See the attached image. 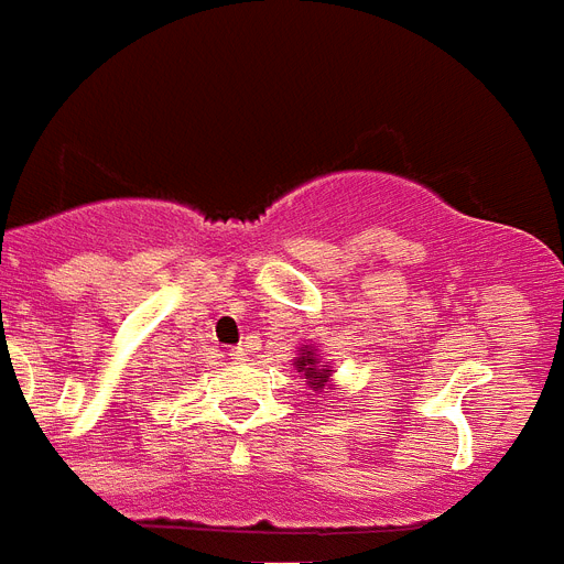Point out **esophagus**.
<instances>
[{
	"instance_id": "1",
	"label": "esophagus",
	"mask_w": 564,
	"mask_h": 564,
	"mask_svg": "<svg viewBox=\"0 0 564 564\" xmlns=\"http://www.w3.org/2000/svg\"><path fill=\"white\" fill-rule=\"evenodd\" d=\"M248 355H250V348L245 346V343H239V346H236V348H232V351H230V360L245 362V360H248Z\"/></svg>"
}]
</instances>
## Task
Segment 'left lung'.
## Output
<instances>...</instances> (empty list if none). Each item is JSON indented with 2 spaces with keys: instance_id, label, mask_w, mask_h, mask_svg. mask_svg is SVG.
Listing matches in <instances>:
<instances>
[{
  "instance_id": "1",
  "label": "left lung",
  "mask_w": 564,
  "mask_h": 564,
  "mask_svg": "<svg viewBox=\"0 0 564 564\" xmlns=\"http://www.w3.org/2000/svg\"><path fill=\"white\" fill-rule=\"evenodd\" d=\"M296 369L305 371V377H308L311 389H323V383L328 380V371L325 369H316V357L314 351H305V355L296 360Z\"/></svg>"
}]
</instances>
